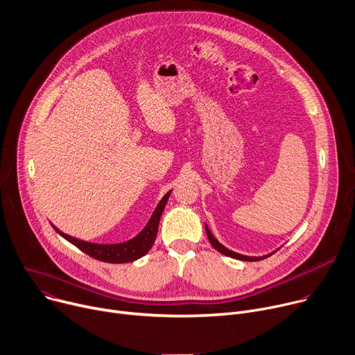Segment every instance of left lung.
Returning a JSON list of instances; mask_svg holds the SVG:
<instances>
[{"label": "left lung", "mask_w": 355, "mask_h": 355, "mask_svg": "<svg viewBox=\"0 0 355 355\" xmlns=\"http://www.w3.org/2000/svg\"><path fill=\"white\" fill-rule=\"evenodd\" d=\"M205 231H207V235H208V239H209L211 245H212L218 252H220V253H222V254H225V256H230V257H234V259H238V261H246V262L262 261V259H265V257H268V256H263V257H250V256H243V254L235 253V252H232V250H230V249L225 248L223 245H220V243L214 238V235L211 234V231L208 230L207 225H205ZM269 256H270V254H269Z\"/></svg>", "instance_id": "left-lung-1"}]
</instances>
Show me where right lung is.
<instances>
[{"mask_svg":"<svg viewBox=\"0 0 355 355\" xmlns=\"http://www.w3.org/2000/svg\"><path fill=\"white\" fill-rule=\"evenodd\" d=\"M170 194H171V191L167 192V194L163 197V200L159 201V204L157 205L155 211L153 212L148 223L146 225V228L136 238L127 241V242H123V243H116V245L90 243V242L79 241L76 238H72L67 234H63L59 230H56L55 227L53 228L60 236H63L67 241L73 243L76 248H79L86 254L92 256L96 261L107 262V263L133 262V261L139 259V257L144 256L154 245V241H155V236L158 232V222H159L161 214H163V211L166 208Z\"/></svg>","mask_w":355,"mask_h":355,"instance_id":"add662e5","label":"right lung"}]
</instances>
